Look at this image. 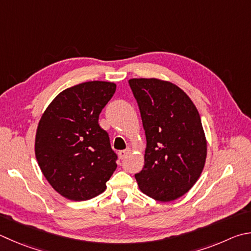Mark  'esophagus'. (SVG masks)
I'll list each match as a JSON object with an SVG mask.
<instances>
[{
  "instance_id": "1",
  "label": "esophagus",
  "mask_w": 251,
  "mask_h": 251,
  "mask_svg": "<svg viewBox=\"0 0 251 251\" xmlns=\"http://www.w3.org/2000/svg\"><path fill=\"white\" fill-rule=\"evenodd\" d=\"M129 152H130V149L127 148V149H125V150H121V151L118 152V156H120L121 159H124V158H126V156H127V154H128Z\"/></svg>"
}]
</instances>
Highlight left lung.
Segmentation results:
<instances>
[{"label": "left lung", "instance_id": "1", "mask_svg": "<svg viewBox=\"0 0 251 251\" xmlns=\"http://www.w3.org/2000/svg\"><path fill=\"white\" fill-rule=\"evenodd\" d=\"M147 140L145 166L135 177L157 201L182 197L199 179L206 139L197 107L183 91L158 79H130Z\"/></svg>", "mask_w": 251, "mask_h": 251}]
</instances>
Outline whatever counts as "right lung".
<instances>
[{
	"label": "right lung",
	"mask_w": 251,
	"mask_h": 251,
	"mask_svg": "<svg viewBox=\"0 0 251 251\" xmlns=\"http://www.w3.org/2000/svg\"><path fill=\"white\" fill-rule=\"evenodd\" d=\"M112 82L90 81L59 93L40 118L35 153L50 185L72 201H85L106 189L117 154L100 113L115 93Z\"/></svg>",
	"instance_id": "right-lung-1"
}]
</instances>
